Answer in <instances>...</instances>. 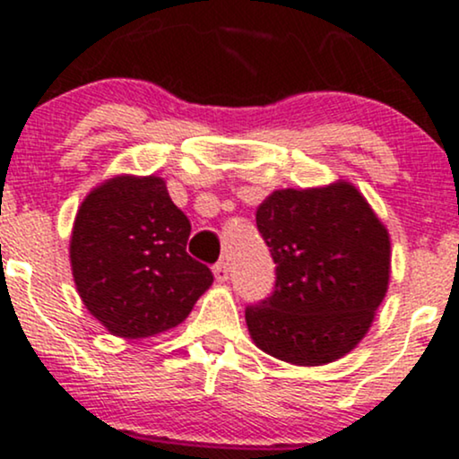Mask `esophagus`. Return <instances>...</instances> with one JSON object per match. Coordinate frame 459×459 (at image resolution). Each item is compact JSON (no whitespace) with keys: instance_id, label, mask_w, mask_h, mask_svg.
Segmentation results:
<instances>
[{"instance_id":"34e87169","label":"esophagus","mask_w":459,"mask_h":459,"mask_svg":"<svg viewBox=\"0 0 459 459\" xmlns=\"http://www.w3.org/2000/svg\"><path fill=\"white\" fill-rule=\"evenodd\" d=\"M213 276H215V281H218V282H226V281H229V276H230L229 263H226V261L215 263V265H213Z\"/></svg>"}]
</instances>
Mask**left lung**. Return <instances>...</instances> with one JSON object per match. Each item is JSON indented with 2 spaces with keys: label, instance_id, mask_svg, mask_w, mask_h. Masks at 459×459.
Returning a JSON list of instances; mask_svg holds the SVG:
<instances>
[{
  "label": "left lung",
  "instance_id": "8db88e82",
  "mask_svg": "<svg viewBox=\"0 0 459 459\" xmlns=\"http://www.w3.org/2000/svg\"><path fill=\"white\" fill-rule=\"evenodd\" d=\"M276 263L270 298L246 308L252 341L299 367L339 360L371 328L391 278V239L347 181L276 189L256 209Z\"/></svg>",
  "mask_w": 459,
  "mask_h": 459
}]
</instances>
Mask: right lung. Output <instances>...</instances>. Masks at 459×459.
Instances as JSON below:
<instances>
[{"label": "right lung", "mask_w": 459, "mask_h": 459, "mask_svg": "<svg viewBox=\"0 0 459 459\" xmlns=\"http://www.w3.org/2000/svg\"><path fill=\"white\" fill-rule=\"evenodd\" d=\"M189 230L160 177L120 175L83 198L71 235L73 278L114 336L175 328L212 287V270L186 252Z\"/></svg>", "instance_id": "right-lung-1"}]
</instances>
